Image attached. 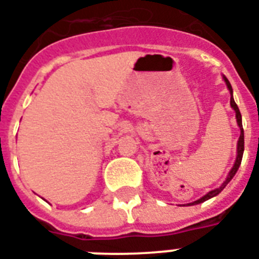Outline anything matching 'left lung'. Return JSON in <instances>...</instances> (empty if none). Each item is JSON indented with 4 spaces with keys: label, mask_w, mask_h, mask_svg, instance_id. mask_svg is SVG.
Instances as JSON below:
<instances>
[{
    "label": "left lung",
    "mask_w": 259,
    "mask_h": 259,
    "mask_svg": "<svg viewBox=\"0 0 259 259\" xmlns=\"http://www.w3.org/2000/svg\"><path fill=\"white\" fill-rule=\"evenodd\" d=\"M224 81H226V83H227V88L228 90H230V94H231V100H230V104H231V108L235 111V116H236V123H238V125H239L240 128V136H239V140H238V147H236V159H235V163H234V166H232L231 171L228 173L227 178H226V181L222 184V186L220 188H218V189H213L211 190V192H208V193L205 194V196H202L201 198H198L197 201H193L190 202V204H188V205H194V204H200V202H204L206 201V200H209V198L215 197V196H218V194L222 192V190L227 186V184L232 180V177L235 176L236 171H238V169H239L240 166V162H242V157H243V151H244V135H243V127H242V115H240L239 112V108H238V105L235 104V101H234V97H232V88H231V83H230V81H228L227 78L224 77Z\"/></svg>",
    "instance_id": "left-lung-1"
}]
</instances>
